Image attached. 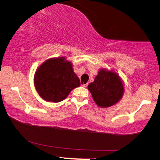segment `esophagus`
I'll return each mask as SVG.
<instances>
[{
	"label": "esophagus",
	"instance_id": "1",
	"mask_svg": "<svg viewBox=\"0 0 160 160\" xmlns=\"http://www.w3.org/2000/svg\"><path fill=\"white\" fill-rule=\"evenodd\" d=\"M81 85L83 87V88H87V87H88V83H81Z\"/></svg>",
	"mask_w": 160,
	"mask_h": 160
}]
</instances>
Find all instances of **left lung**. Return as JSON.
I'll return each mask as SVG.
<instances>
[{"mask_svg":"<svg viewBox=\"0 0 160 160\" xmlns=\"http://www.w3.org/2000/svg\"><path fill=\"white\" fill-rule=\"evenodd\" d=\"M95 103L101 108H107L117 104L123 98L124 83L113 69H100L94 81L88 86Z\"/></svg>","mask_w":160,"mask_h":160,"instance_id":"obj_1","label":"left lung"}]
</instances>
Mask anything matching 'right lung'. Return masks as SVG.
I'll use <instances>...</instances> for the list:
<instances>
[{"label": "right lung", "instance_id": "obj_1", "mask_svg": "<svg viewBox=\"0 0 160 160\" xmlns=\"http://www.w3.org/2000/svg\"><path fill=\"white\" fill-rule=\"evenodd\" d=\"M81 85L66 57L50 58L38 67L34 75V85L41 98L46 101L58 103Z\"/></svg>", "mask_w": 160, "mask_h": 160}]
</instances>
